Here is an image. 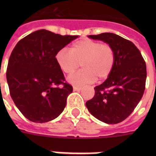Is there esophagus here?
<instances>
[{
    "mask_svg": "<svg viewBox=\"0 0 156 156\" xmlns=\"http://www.w3.org/2000/svg\"><path fill=\"white\" fill-rule=\"evenodd\" d=\"M81 87H75V86H74V87H73V90H74V91H78V90H81Z\"/></svg>",
    "mask_w": 156,
    "mask_h": 156,
    "instance_id": "esophagus-1",
    "label": "esophagus"
}]
</instances>
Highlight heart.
Instances as JSON below:
<instances>
[{"instance_id":"1","label":"heart","mask_w":156,"mask_h":156,"mask_svg":"<svg viewBox=\"0 0 156 156\" xmlns=\"http://www.w3.org/2000/svg\"><path fill=\"white\" fill-rule=\"evenodd\" d=\"M56 60L64 73L70 74L80 66L81 70L68 78L73 86H83L92 83L97 78L104 80L113 69L116 53L111 44L90 39H82L73 42L69 51L61 49Z\"/></svg>"}]
</instances>
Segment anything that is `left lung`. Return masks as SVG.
I'll use <instances>...</instances> for the list:
<instances>
[{
  "label": "left lung",
  "mask_w": 156,
  "mask_h": 156,
  "mask_svg": "<svg viewBox=\"0 0 156 156\" xmlns=\"http://www.w3.org/2000/svg\"><path fill=\"white\" fill-rule=\"evenodd\" d=\"M111 44L116 61L106 81L95 87V95L86 103L90 113L107 124H117L130 115L145 90L147 66L138 48L128 40L113 34L88 35Z\"/></svg>",
  "instance_id": "1"
}]
</instances>
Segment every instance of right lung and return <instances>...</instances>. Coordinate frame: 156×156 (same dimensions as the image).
Listing matches in <instances>:
<instances>
[{
    "mask_svg": "<svg viewBox=\"0 0 156 156\" xmlns=\"http://www.w3.org/2000/svg\"><path fill=\"white\" fill-rule=\"evenodd\" d=\"M77 37L39 30L19 40L11 52L6 70L9 94L30 121L44 123L63 112L73 87L66 82L56 55Z\"/></svg>",
    "mask_w": 156,
    "mask_h": 156,
    "instance_id": "1",
    "label": "right lung"
}]
</instances>
